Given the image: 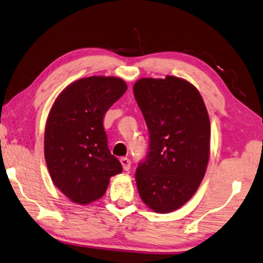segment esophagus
Masks as SVG:
<instances>
[{"instance_id": "34e87169", "label": "esophagus", "mask_w": 263, "mask_h": 263, "mask_svg": "<svg viewBox=\"0 0 263 263\" xmlns=\"http://www.w3.org/2000/svg\"><path fill=\"white\" fill-rule=\"evenodd\" d=\"M120 162H122L124 171H128V170H130V167H131V160L128 159V158L123 157L122 159H120Z\"/></svg>"}]
</instances>
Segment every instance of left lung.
<instances>
[{
    "label": "left lung",
    "mask_w": 263,
    "mask_h": 263,
    "mask_svg": "<svg viewBox=\"0 0 263 263\" xmlns=\"http://www.w3.org/2000/svg\"><path fill=\"white\" fill-rule=\"evenodd\" d=\"M133 93L149 144L136 171L143 201L157 213L180 208L197 192L210 158L211 124L197 87L185 79L141 78Z\"/></svg>",
    "instance_id": "left-lung-1"
}]
</instances>
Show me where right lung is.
Here are the masks:
<instances>
[{"instance_id": "obj_1", "label": "right lung", "mask_w": 263, "mask_h": 263, "mask_svg": "<svg viewBox=\"0 0 263 263\" xmlns=\"http://www.w3.org/2000/svg\"><path fill=\"white\" fill-rule=\"evenodd\" d=\"M127 90L117 77L92 76L62 91L45 125L44 157L52 182L71 201L102 198L122 164L107 147L103 119Z\"/></svg>"}]
</instances>
